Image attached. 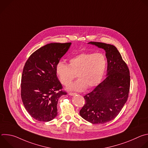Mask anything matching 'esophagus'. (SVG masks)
Returning <instances> with one entry per match:
<instances>
[{"label": "esophagus", "mask_w": 148, "mask_h": 148, "mask_svg": "<svg viewBox=\"0 0 148 148\" xmlns=\"http://www.w3.org/2000/svg\"><path fill=\"white\" fill-rule=\"evenodd\" d=\"M69 94L70 95H71V96H74V95H75V94H77V93H74V92H70Z\"/></svg>", "instance_id": "34e87169"}]
</instances>
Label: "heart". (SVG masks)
Segmentation results:
<instances>
[{"instance_id": "heart-1", "label": "heart", "mask_w": 148, "mask_h": 148, "mask_svg": "<svg viewBox=\"0 0 148 148\" xmlns=\"http://www.w3.org/2000/svg\"><path fill=\"white\" fill-rule=\"evenodd\" d=\"M107 67V60L101 53H82L69 61V65L59 62L56 73L60 82L67 86L75 78H79L67 87V90L81 92L87 88L98 86L102 81Z\"/></svg>"}]
</instances>
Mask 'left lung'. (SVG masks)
Here are the masks:
<instances>
[{
    "instance_id": "obj_1",
    "label": "left lung",
    "mask_w": 148,
    "mask_h": 148,
    "mask_svg": "<svg viewBox=\"0 0 148 148\" xmlns=\"http://www.w3.org/2000/svg\"><path fill=\"white\" fill-rule=\"evenodd\" d=\"M88 44L105 51L107 77L84 97L86 103L79 114L91 123H104L113 120L127 101L130 88V70L114 46L94 41Z\"/></svg>"
}]
</instances>
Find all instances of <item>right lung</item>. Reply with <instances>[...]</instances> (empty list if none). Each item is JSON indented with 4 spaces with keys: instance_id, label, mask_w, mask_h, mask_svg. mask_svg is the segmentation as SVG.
<instances>
[{
    "instance_id": "obj_1",
    "label": "right lung",
    "mask_w": 148,
    "mask_h": 148,
    "mask_svg": "<svg viewBox=\"0 0 148 148\" xmlns=\"http://www.w3.org/2000/svg\"><path fill=\"white\" fill-rule=\"evenodd\" d=\"M71 43H51L34 51L25 65L21 97L30 115L38 121L49 122L57 115L58 99L62 91L56 67Z\"/></svg>"
}]
</instances>
